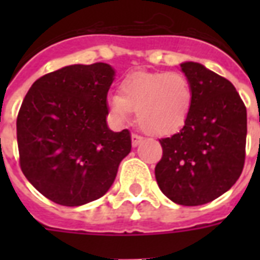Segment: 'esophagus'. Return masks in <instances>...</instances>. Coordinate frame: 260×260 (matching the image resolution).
Instances as JSON below:
<instances>
[{"label": "esophagus", "mask_w": 260, "mask_h": 260, "mask_svg": "<svg viewBox=\"0 0 260 260\" xmlns=\"http://www.w3.org/2000/svg\"><path fill=\"white\" fill-rule=\"evenodd\" d=\"M143 139H144V138H143L142 135L132 134V146H134V147L139 146V144L143 142Z\"/></svg>", "instance_id": "1"}]
</instances>
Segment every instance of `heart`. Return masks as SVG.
<instances>
[{
    "label": "heart",
    "instance_id": "obj_1",
    "mask_svg": "<svg viewBox=\"0 0 260 260\" xmlns=\"http://www.w3.org/2000/svg\"><path fill=\"white\" fill-rule=\"evenodd\" d=\"M194 91L189 78L178 71L134 73L120 85V94L110 95V113L126 121L132 110L144 132L155 136L170 135L187 120Z\"/></svg>",
    "mask_w": 260,
    "mask_h": 260
}]
</instances>
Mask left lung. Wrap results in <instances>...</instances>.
Returning a JSON list of instances; mask_svg holds the SVG:
<instances>
[{
  "mask_svg": "<svg viewBox=\"0 0 260 260\" xmlns=\"http://www.w3.org/2000/svg\"><path fill=\"white\" fill-rule=\"evenodd\" d=\"M182 71L194 91L185 125L159 139L163 155L155 178L165 196L179 205H204L238 181L246 160L247 109L232 83L200 63Z\"/></svg>",
  "mask_w": 260,
  "mask_h": 260,
  "instance_id": "obj_1",
  "label": "left lung"
}]
</instances>
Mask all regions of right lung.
<instances>
[{
    "mask_svg": "<svg viewBox=\"0 0 260 260\" xmlns=\"http://www.w3.org/2000/svg\"><path fill=\"white\" fill-rule=\"evenodd\" d=\"M114 70L106 63L73 64L43 75L18 110L20 167L55 204L79 206L98 200L131 152L128 129L106 125V97Z\"/></svg>",
    "mask_w": 260,
    "mask_h": 260,
    "instance_id": "1",
    "label": "right lung"
}]
</instances>
